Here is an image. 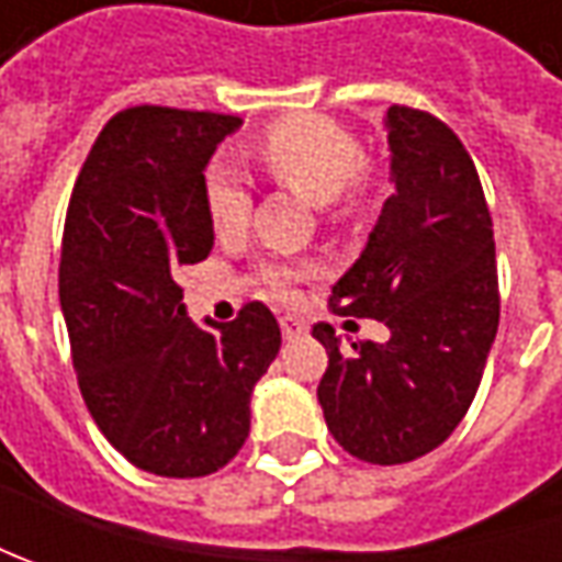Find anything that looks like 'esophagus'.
<instances>
[{"label":"esophagus","instance_id":"1","mask_svg":"<svg viewBox=\"0 0 562 562\" xmlns=\"http://www.w3.org/2000/svg\"><path fill=\"white\" fill-rule=\"evenodd\" d=\"M303 331H306V325L296 315H284L281 318V335H284V340H293V337H300Z\"/></svg>","mask_w":562,"mask_h":562}]
</instances>
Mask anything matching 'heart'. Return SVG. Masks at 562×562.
<instances>
[{"label":"heart","mask_w":562,"mask_h":562,"mask_svg":"<svg viewBox=\"0 0 562 562\" xmlns=\"http://www.w3.org/2000/svg\"><path fill=\"white\" fill-rule=\"evenodd\" d=\"M256 156L274 181L293 187L310 203L331 205L344 190L362 181V143L353 131L322 115L278 121L256 143ZM205 212L215 234H237L247 227L249 187L231 165H212L205 175ZM306 266L269 262L262 281L274 296H288Z\"/></svg>","instance_id":"b5f03b06"}]
</instances>
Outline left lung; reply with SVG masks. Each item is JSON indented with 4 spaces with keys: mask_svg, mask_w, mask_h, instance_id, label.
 I'll return each mask as SVG.
<instances>
[{
    "mask_svg": "<svg viewBox=\"0 0 562 562\" xmlns=\"http://www.w3.org/2000/svg\"><path fill=\"white\" fill-rule=\"evenodd\" d=\"M394 193L331 288L337 315L378 318L391 340L340 347L331 325L318 403L335 441L366 463L425 457L472 406L501 322L494 231L460 137L428 112L384 115Z\"/></svg>",
    "mask_w": 562,
    "mask_h": 562,
    "instance_id": "obj_1",
    "label": "left lung"
}]
</instances>
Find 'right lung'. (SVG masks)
<instances>
[{"mask_svg": "<svg viewBox=\"0 0 562 562\" xmlns=\"http://www.w3.org/2000/svg\"><path fill=\"white\" fill-rule=\"evenodd\" d=\"M244 121L137 105L102 127L77 175L58 300L77 384L109 443L165 479L218 472L249 438V397L281 347L262 303L190 322L175 274L215 231L205 165Z\"/></svg>", "mask_w": 562, "mask_h": 562, "instance_id": "obj_1", "label": "right lung"}]
</instances>
